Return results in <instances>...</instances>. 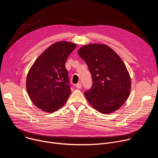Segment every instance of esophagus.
<instances>
[{"instance_id":"esophagus-1","label":"esophagus","mask_w":158,"mask_h":158,"mask_svg":"<svg viewBox=\"0 0 158 158\" xmlns=\"http://www.w3.org/2000/svg\"><path fill=\"white\" fill-rule=\"evenodd\" d=\"M76 87H77V89H81V87H82V84H81V82H79V83H77V84L76 85Z\"/></svg>"}]
</instances>
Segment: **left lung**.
<instances>
[{
    "mask_svg": "<svg viewBox=\"0 0 158 158\" xmlns=\"http://www.w3.org/2000/svg\"><path fill=\"white\" fill-rule=\"evenodd\" d=\"M87 64L93 86L84 96L96 110L108 114L119 109L127 99L131 87L129 73L119 56L106 44H90L78 51Z\"/></svg>",
    "mask_w": 158,
    "mask_h": 158,
    "instance_id": "left-lung-1",
    "label": "left lung"
}]
</instances>
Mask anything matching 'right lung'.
<instances>
[{
  "mask_svg": "<svg viewBox=\"0 0 158 158\" xmlns=\"http://www.w3.org/2000/svg\"><path fill=\"white\" fill-rule=\"evenodd\" d=\"M77 44L59 41L52 44L35 60L26 79V89L33 104L46 112L62 107L71 91L66 60Z\"/></svg>",
  "mask_w": 158,
  "mask_h": 158,
  "instance_id": "obj_1",
  "label": "right lung"
}]
</instances>
